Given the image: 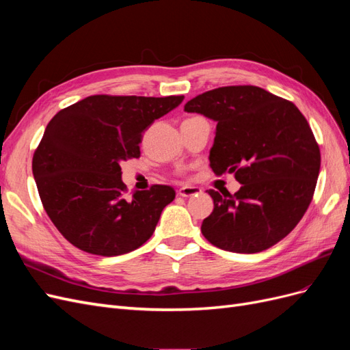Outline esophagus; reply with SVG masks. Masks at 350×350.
<instances>
[{"mask_svg": "<svg viewBox=\"0 0 350 350\" xmlns=\"http://www.w3.org/2000/svg\"><path fill=\"white\" fill-rule=\"evenodd\" d=\"M200 193H201V188L193 187V185H184L178 189V196L181 197H193V196H198Z\"/></svg>", "mask_w": 350, "mask_h": 350, "instance_id": "obj_1", "label": "esophagus"}]
</instances>
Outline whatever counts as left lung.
<instances>
[{
    "label": "left lung",
    "instance_id": "8db88e82",
    "mask_svg": "<svg viewBox=\"0 0 350 350\" xmlns=\"http://www.w3.org/2000/svg\"><path fill=\"white\" fill-rule=\"evenodd\" d=\"M187 112L217 122L210 167L234 174L239 191L208 189L215 208L201 232L215 247L254 254L273 247L308 208L321 154L301 111L257 86H226L188 100Z\"/></svg>",
    "mask_w": 350,
    "mask_h": 350
}]
</instances>
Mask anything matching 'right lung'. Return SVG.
<instances>
[{
  "instance_id": "right-lung-1",
  "label": "right lung",
  "mask_w": 350,
  "mask_h": 350,
  "mask_svg": "<svg viewBox=\"0 0 350 350\" xmlns=\"http://www.w3.org/2000/svg\"><path fill=\"white\" fill-rule=\"evenodd\" d=\"M183 100L94 94L49 121L31 171L46 215L74 247L113 257L153 235L175 189L152 185L126 196L120 165L140 157L143 133Z\"/></svg>"
}]
</instances>
